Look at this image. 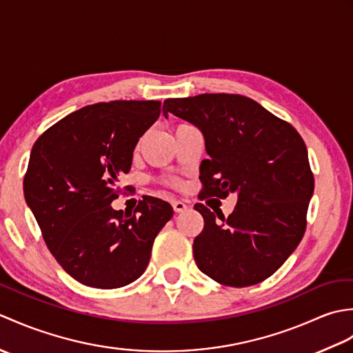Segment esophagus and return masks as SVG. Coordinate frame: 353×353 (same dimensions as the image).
Returning a JSON list of instances; mask_svg holds the SVG:
<instances>
[{
    "instance_id": "1",
    "label": "esophagus",
    "mask_w": 353,
    "mask_h": 353,
    "mask_svg": "<svg viewBox=\"0 0 353 353\" xmlns=\"http://www.w3.org/2000/svg\"><path fill=\"white\" fill-rule=\"evenodd\" d=\"M188 208H190V205L186 203V201H183V200H174V201H172V209H174V212H183Z\"/></svg>"
}]
</instances>
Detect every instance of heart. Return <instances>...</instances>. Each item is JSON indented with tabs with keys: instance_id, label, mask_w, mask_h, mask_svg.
<instances>
[{
	"instance_id": "b5f03b06",
	"label": "heart",
	"mask_w": 353,
	"mask_h": 353,
	"mask_svg": "<svg viewBox=\"0 0 353 353\" xmlns=\"http://www.w3.org/2000/svg\"><path fill=\"white\" fill-rule=\"evenodd\" d=\"M170 183H171V185H177V183H176V182H174V181H171V182H170Z\"/></svg>"
}]
</instances>
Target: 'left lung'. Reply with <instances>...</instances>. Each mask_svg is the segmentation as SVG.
Wrapping results in <instances>:
<instances>
[{"label":"left lung","instance_id":"8db88e82","mask_svg":"<svg viewBox=\"0 0 353 353\" xmlns=\"http://www.w3.org/2000/svg\"><path fill=\"white\" fill-rule=\"evenodd\" d=\"M197 125L209 159L200 165L199 199L238 192L228 219L203 203L205 226L194 239L197 267L228 287H250L272 276L302 241L314 192L308 150L299 132L259 103L238 94H200L163 101ZM221 212V211H220Z\"/></svg>","mask_w":353,"mask_h":353}]
</instances>
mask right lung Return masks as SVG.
<instances>
[{
    "mask_svg": "<svg viewBox=\"0 0 353 353\" xmlns=\"http://www.w3.org/2000/svg\"><path fill=\"white\" fill-rule=\"evenodd\" d=\"M161 110L154 100L97 103L52 124L32 148L27 205L52 256L88 287L112 290L137 281L174 214L152 196L133 212L110 206L121 194L118 177L129 172L138 139Z\"/></svg>",
    "mask_w": 353,
    "mask_h": 353,
    "instance_id": "right-lung-1",
    "label": "right lung"
}]
</instances>
